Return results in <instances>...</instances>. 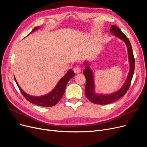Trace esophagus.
<instances>
[{
    "label": "esophagus",
    "mask_w": 147,
    "mask_h": 147,
    "mask_svg": "<svg viewBox=\"0 0 147 147\" xmlns=\"http://www.w3.org/2000/svg\"><path fill=\"white\" fill-rule=\"evenodd\" d=\"M80 69L79 67L76 66V67H75L74 68V72L76 74L79 73L80 72Z\"/></svg>",
    "instance_id": "34e87169"
}]
</instances>
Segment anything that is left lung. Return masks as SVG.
<instances>
[{"label":"left lung","instance_id":"1","mask_svg":"<svg viewBox=\"0 0 147 147\" xmlns=\"http://www.w3.org/2000/svg\"><path fill=\"white\" fill-rule=\"evenodd\" d=\"M110 33H114V36L118 37L126 43L128 51V57L130 63V71L125 84H123V87L119 90L110 95H98L96 94L94 92V81L93 73H92L91 69L88 66V63H84L86 67L83 71V74L86 78L85 94L86 98L91 102L96 104H109L117 101V100L119 99L123 96H124L130 87V83L131 81H132L134 73L135 58L132 46H131L129 38L121 32L119 28L115 26H111L110 28Z\"/></svg>","mask_w":147,"mask_h":147}]
</instances>
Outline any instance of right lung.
<instances>
[{"mask_svg":"<svg viewBox=\"0 0 147 147\" xmlns=\"http://www.w3.org/2000/svg\"><path fill=\"white\" fill-rule=\"evenodd\" d=\"M38 28V27H35L32 30V32H34V30H36ZM74 76V71L71 69H69L68 72L65 74V76L63 77V78L60 79V80L57 84L56 87L54 88V89L52 92H51L49 94L47 95L42 96H33L27 95L21 89V88L18 85V84L17 83L15 77H14V79L15 82H16L22 95L26 98V99L28 101L38 106L49 107L55 105L60 101L61 99L62 98V97H63L64 94L65 89L68 82Z\"/></svg>","mask_w":147,"mask_h":147,"instance_id":"1","label":"right lung"}]
</instances>
